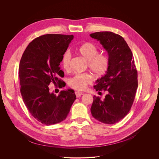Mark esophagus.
I'll return each instance as SVG.
<instances>
[{
  "label": "esophagus",
  "mask_w": 159,
  "mask_h": 159,
  "mask_svg": "<svg viewBox=\"0 0 159 159\" xmlns=\"http://www.w3.org/2000/svg\"><path fill=\"white\" fill-rule=\"evenodd\" d=\"M75 95H76V97H80L81 95H83V92H76Z\"/></svg>",
  "instance_id": "1"
}]
</instances>
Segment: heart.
Returning <instances> with one entry per match:
<instances>
[{"instance_id": "b5f03b06", "label": "heart", "mask_w": 159, "mask_h": 159, "mask_svg": "<svg viewBox=\"0 0 159 159\" xmlns=\"http://www.w3.org/2000/svg\"><path fill=\"white\" fill-rule=\"evenodd\" d=\"M77 51L80 54L88 60V67L97 76L104 75L109 67V58L107 55L103 53H98V49L97 46L92 42H85L77 48ZM71 54L69 51L64 52L61 65L66 71L70 70ZM92 78L88 73L76 74L70 79L69 86L78 91H83L92 83Z\"/></svg>"}]
</instances>
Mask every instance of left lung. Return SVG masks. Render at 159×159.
<instances>
[{"label":"left lung","instance_id":"obj_1","mask_svg":"<svg viewBox=\"0 0 159 159\" xmlns=\"http://www.w3.org/2000/svg\"><path fill=\"white\" fill-rule=\"evenodd\" d=\"M108 54L109 67L105 76L97 80L96 91H108L105 98L94 96L92 116L104 124H114L122 119L131 109L138 88V72L129 46L120 35L112 32L90 34Z\"/></svg>","mask_w":159,"mask_h":159}]
</instances>
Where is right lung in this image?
I'll return each instance as SVG.
<instances>
[{"mask_svg": "<svg viewBox=\"0 0 159 159\" xmlns=\"http://www.w3.org/2000/svg\"><path fill=\"white\" fill-rule=\"evenodd\" d=\"M73 35L46 34L33 40L27 46L20 63V92L32 116L46 125L62 122L67 116L76 97L72 89L58 96L50 93V83L64 87V73L59 67L62 56Z\"/></svg>", "mask_w": 159, "mask_h": 159, "instance_id": "1", "label": "right lung"}]
</instances>
